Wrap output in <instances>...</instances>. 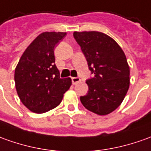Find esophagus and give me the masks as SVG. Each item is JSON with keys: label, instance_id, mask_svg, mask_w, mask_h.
Listing matches in <instances>:
<instances>
[{"label": "esophagus", "instance_id": "1", "mask_svg": "<svg viewBox=\"0 0 151 151\" xmlns=\"http://www.w3.org/2000/svg\"><path fill=\"white\" fill-rule=\"evenodd\" d=\"M71 81H72V84H73V85H76V84H77L78 82L81 81V78L80 77H72L71 78Z\"/></svg>", "mask_w": 151, "mask_h": 151}]
</instances>
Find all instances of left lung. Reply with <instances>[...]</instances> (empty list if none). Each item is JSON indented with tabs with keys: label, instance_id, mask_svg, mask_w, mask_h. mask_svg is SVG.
Segmentation results:
<instances>
[{
	"label": "left lung",
	"instance_id": "1",
	"mask_svg": "<svg viewBox=\"0 0 151 151\" xmlns=\"http://www.w3.org/2000/svg\"><path fill=\"white\" fill-rule=\"evenodd\" d=\"M73 36L92 75L86 80L89 91L81 96V102L99 115L112 113L123 101L129 88L130 68L125 53L104 33L75 32Z\"/></svg>",
	"mask_w": 151,
	"mask_h": 151
}]
</instances>
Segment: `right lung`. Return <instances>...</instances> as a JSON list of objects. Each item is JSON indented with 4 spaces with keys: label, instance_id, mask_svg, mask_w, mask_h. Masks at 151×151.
Segmentation results:
<instances>
[{
    "label": "right lung",
    "instance_id": "obj_1",
    "mask_svg": "<svg viewBox=\"0 0 151 151\" xmlns=\"http://www.w3.org/2000/svg\"><path fill=\"white\" fill-rule=\"evenodd\" d=\"M66 35L45 32L31 42L14 70L15 88L23 104L35 113L53 109L71 85L70 78H60L54 48Z\"/></svg>",
    "mask_w": 151,
    "mask_h": 151
}]
</instances>
